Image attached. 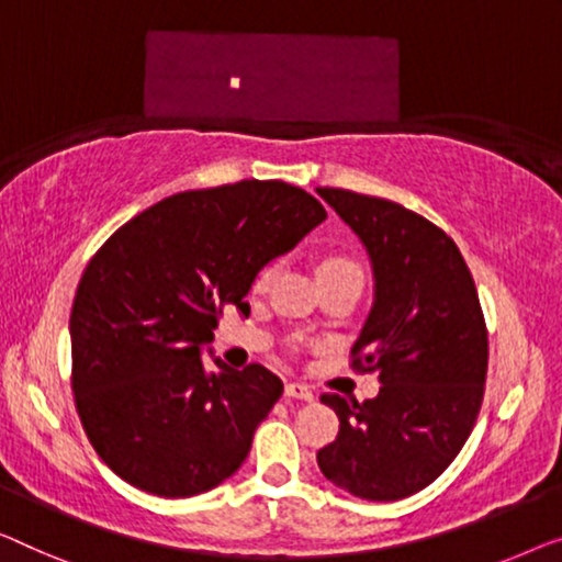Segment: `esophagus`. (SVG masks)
<instances>
[{"mask_svg":"<svg viewBox=\"0 0 562 562\" xmlns=\"http://www.w3.org/2000/svg\"><path fill=\"white\" fill-rule=\"evenodd\" d=\"M284 396L288 398H297V401H313V391H310V386H305V383H288L284 386Z\"/></svg>","mask_w":562,"mask_h":562,"instance_id":"1","label":"esophagus"}]
</instances>
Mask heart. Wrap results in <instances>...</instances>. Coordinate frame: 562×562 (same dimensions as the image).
I'll list each match as a JSON object with an SVG mask.
<instances>
[{
    "instance_id": "b5f03b06",
    "label": "heart",
    "mask_w": 562,
    "mask_h": 562,
    "mask_svg": "<svg viewBox=\"0 0 562 562\" xmlns=\"http://www.w3.org/2000/svg\"><path fill=\"white\" fill-rule=\"evenodd\" d=\"M335 270H358V267L346 257H325L321 265H317V274L323 272H335Z\"/></svg>"
}]
</instances>
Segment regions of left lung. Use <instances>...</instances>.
I'll list each match as a JSON object with an SVG mask.
<instances>
[{
  "instance_id": "obj_1",
  "label": "left lung",
  "mask_w": 562,
  "mask_h": 562,
  "mask_svg": "<svg viewBox=\"0 0 562 562\" xmlns=\"http://www.w3.org/2000/svg\"><path fill=\"white\" fill-rule=\"evenodd\" d=\"M366 247L373 305L353 342L358 371L379 373L375 398L325 393L338 437L317 451L333 484L371 502L429 487L462 451L482 406L487 330L454 241L396 201L317 189Z\"/></svg>"
}]
</instances>
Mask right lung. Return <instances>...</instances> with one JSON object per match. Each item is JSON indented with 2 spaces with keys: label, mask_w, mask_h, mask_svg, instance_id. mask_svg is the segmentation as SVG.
Masks as SVG:
<instances>
[{
  "label": "right lung",
  "mask_w": 562,
  "mask_h": 562,
  "mask_svg": "<svg viewBox=\"0 0 562 562\" xmlns=\"http://www.w3.org/2000/svg\"><path fill=\"white\" fill-rule=\"evenodd\" d=\"M307 191L239 181L181 191L133 216L82 272L70 313L72 393L100 459L158 497L214 490L245 462L282 396L265 366L234 371L204 348L216 315L325 222Z\"/></svg>",
  "instance_id": "obj_1"
}]
</instances>
